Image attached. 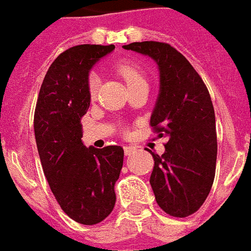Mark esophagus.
Here are the masks:
<instances>
[{
  "label": "esophagus",
  "mask_w": 251,
  "mask_h": 251,
  "mask_svg": "<svg viewBox=\"0 0 251 251\" xmlns=\"http://www.w3.org/2000/svg\"><path fill=\"white\" fill-rule=\"evenodd\" d=\"M135 151H136L135 147H132V146H126V147H124V152H125V156H130V154L134 153Z\"/></svg>",
  "instance_id": "1"
}]
</instances>
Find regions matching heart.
I'll use <instances>...</instances> for the list:
<instances>
[{
  "mask_svg": "<svg viewBox=\"0 0 251 251\" xmlns=\"http://www.w3.org/2000/svg\"><path fill=\"white\" fill-rule=\"evenodd\" d=\"M117 72H119L120 76L124 78V81L126 82V85L129 87L134 86V85H138V83L146 82V78H144L143 73L139 68L131 63H122L117 67ZM98 87H99V77H98L97 73H91L87 79V90H89V95L91 98H94L97 95Z\"/></svg>",
  "mask_w": 251,
  "mask_h": 251,
  "instance_id": "1",
  "label": "heart"
}]
</instances>
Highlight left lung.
Wrapping results in <instances>:
<instances>
[{
	"instance_id": "obj_1",
	"label": "left lung",
	"mask_w": 251,
	"mask_h": 251,
	"mask_svg": "<svg viewBox=\"0 0 251 251\" xmlns=\"http://www.w3.org/2000/svg\"><path fill=\"white\" fill-rule=\"evenodd\" d=\"M153 59L160 90L151 126L168 138L162 156L151 152L154 166L150 183L158 206L178 218L196 213L205 202L215 176V113L202 78L170 45L156 41L122 46Z\"/></svg>"
}]
</instances>
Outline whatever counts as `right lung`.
Wrapping results in <instances>:
<instances>
[{
	"label": "right lung",
	"mask_w": 251,
	"mask_h": 251,
	"mask_svg": "<svg viewBox=\"0 0 251 251\" xmlns=\"http://www.w3.org/2000/svg\"><path fill=\"white\" fill-rule=\"evenodd\" d=\"M113 50V45H78L62 52L45 76L34 111L45 176L63 211L85 226L100 223L113 210L124 164L122 147L87 148L81 139V119L91 100L89 72Z\"/></svg>",
	"instance_id": "1"
}]
</instances>
